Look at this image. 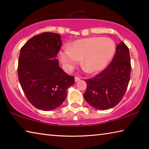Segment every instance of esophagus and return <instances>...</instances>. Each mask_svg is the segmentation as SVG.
I'll list each match as a JSON object with an SVG mask.
<instances>
[{"label":"esophagus","instance_id":"34e87169","mask_svg":"<svg viewBox=\"0 0 149 149\" xmlns=\"http://www.w3.org/2000/svg\"><path fill=\"white\" fill-rule=\"evenodd\" d=\"M80 80V78L78 77H75V81H78Z\"/></svg>","mask_w":149,"mask_h":149}]
</instances>
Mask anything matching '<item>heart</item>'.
Wrapping results in <instances>:
<instances>
[{
  "mask_svg": "<svg viewBox=\"0 0 149 149\" xmlns=\"http://www.w3.org/2000/svg\"><path fill=\"white\" fill-rule=\"evenodd\" d=\"M116 44L110 38L91 37L77 40L60 50L59 58L64 68L70 71L80 59L87 71L94 74L104 68L112 60Z\"/></svg>",
  "mask_w": 149,
  "mask_h": 149,
  "instance_id": "1",
  "label": "heart"
}]
</instances>
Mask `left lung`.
<instances>
[{
  "label": "left lung",
  "mask_w": 149,
  "mask_h": 149,
  "mask_svg": "<svg viewBox=\"0 0 149 149\" xmlns=\"http://www.w3.org/2000/svg\"><path fill=\"white\" fill-rule=\"evenodd\" d=\"M130 50L123 41L118 44L110 64L96 76L85 79V100L95 109L105 110L114 107L122 99L131 75Z\"/></svg>",
  "instance_id": "1"
}]
</instances>
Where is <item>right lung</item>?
Segmentation results:
<instances>
[{"mask_svg": "<svg viewBox=\"0 0 149 149\" xmlns=\"http://www.w3.org/2000/svg\"><path fill=\"white\" fill-rule=\"evenodd\" d=\"M61 36L45 32L28 40L20 50L17 75L29 102L37 109L49 111L60 107L74 77L65 73L56 59Z\"/></svg>", "mask_w": 149, "mask_h": 149, "instance_id": "1", "label": "right lung"}]
</instances>
